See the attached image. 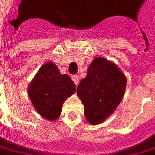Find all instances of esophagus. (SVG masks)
Masks as SVG:
<instances>
[{"mask_svg": "<svg viewBox=\"0 0 155 155\" xmlns=\"http://www.w3.org/2000/svg\"><path fill=\"white\" fill-rule=\"evenodd\" d=\"M72 80L74 81L75 85H78V83H79V77H78V75H73L72 76Z\"/></svg>", "mask_w": 155, "mask_h": 155, "instance_id": "34e87169", "label": "esophagus"}]
</instances>
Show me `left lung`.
Segmentation results:
<instances>
[{"mask_svg": "<svg viewBox=\"0 0 155 155\" xmlns=\"http://www.w3.org/2000/svg\"><path fill=\"white\" fill-rule=\"evenodd\" d=\"M126 81L125 75L114 63L103 58L92 61L87 76L77 88L90 123L98 124L114 113L124 95Z\"/></svg>", "mask_w": 155, "mask_h": 155, "instance_id": "left-lung-1", "label": "left lung"}]
</instances>
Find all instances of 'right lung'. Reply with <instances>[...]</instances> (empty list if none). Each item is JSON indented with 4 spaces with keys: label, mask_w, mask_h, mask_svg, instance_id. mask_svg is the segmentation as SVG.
I'll use <instances>...</instances> for the list:
<instances>
[{
    "label": "right lung",
    "mask_w": 155,
    "mask_h": 155,
    "mask_svg": "<svg viewBox=\"0 0 155 155\" xmlns=\"http://www.w3.org/2000/svg\"><path fill=\"white\" fill-rule=\"evenodd\" d=\"M75 84L67 74H61L51 62L43 64L28 88V95L36 111L49 120L61 114L64 100L75 92Z\"/></svg>",
    "instance_id": "1"
}]
</instances>
